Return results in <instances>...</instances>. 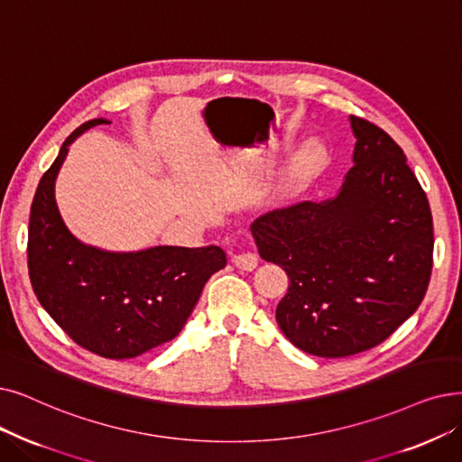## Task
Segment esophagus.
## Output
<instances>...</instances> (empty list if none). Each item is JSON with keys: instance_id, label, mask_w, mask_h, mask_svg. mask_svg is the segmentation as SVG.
<instances>
[{"instance_id": "34e87169", "label": "esophagus", "mask_w": 462, "mask_h": 462, "mask_svg": "<svg viewBox=\"0 0 462 462\" xmlns=\"http://www.w3.org/2000/svg\"><path fill=\"white\" fill-rule=\"evenodd\" d=\"M232 263L239 268V270H254L258 266V256L254 253H239L232 256Z\"/></svg>"}]
</instances>
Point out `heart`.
<instances>
[{
    "label": "heart",
    "mask_w": 462,
    "mask_h": 462,
    "mask_svg": "<svg viewBox=\"0 0 462 462\" xmlns=\"http://www.w3.org/2000/svg\"><path fill=\"white\" fill-rule=\"evenodd\" d=\"M313 160H315V151L313 149L300 151L292 160V164H291V168L285 175L283 185L292 187L296 181H300V179H302L306 175V171L310 170V166L313 164Z\"/></svg>",
    "instance_id": "obj_1"
}]
</instances>
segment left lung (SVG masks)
<instances>
[{"instance_id":"8db88e82","label":"left lung","mask_w":462,"mask_h":462,"mask_svg":"<svg viewBox=\"0 0 462 462\" xmlns=\"http://www.w3.org/2000/svg\"><path fill=\"white\" fill-rule=\"evenodd\" d=\"M353 162L337 196L258 217V253L291 279L275 310L289 342L339 358L379 346L423 302L432 272V215L406 154L379 126L351 116Z\"/></svg>"}]
</instances>
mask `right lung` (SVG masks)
<instances>
[{"label": "right lung", "instance_id": "1", "mask_svg": "<svg viewBox=\"0 0 462 462\" xmlns=\"http://www.w3.org/2000/svg\"><path fill=\"white\" fill-rule=\"evenodd\" d=\"M106 118L79 126L37 185L28 228V270L39 304L75 344L106 358H134L173 339L208 279L226 266L225 251L158 245L113 253L68 230L54 198L68 147Z\"/></svg>", "mask_w": 462, "mask_h": 462}]
</instances>
